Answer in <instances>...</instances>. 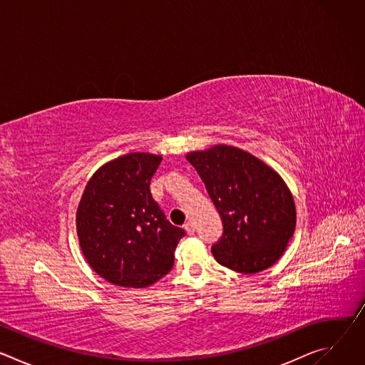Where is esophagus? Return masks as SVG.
<instances>
[{
	"label": "esophagus",
	"mask_w": 365,
	"mask_h": 365,
	"mask_svg": "<svg viewBox=\"0 0 365 365\" xmlns=\"http://www.w3.org/2000/svg\"><path fill=\"white\" fill-rule=\"evenodd\" d=\"M185 231L189 234V235H193L195 234V224L192 221H187L185 225H183Z\"/></svg>",
	"instance_id": "obj_1"
}]
</instances>
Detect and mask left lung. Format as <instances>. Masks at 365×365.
Wrapping results in <instances>:
<instances>
[{
    "label": "left lung",
    "instance_id": "1",
    "mask_svg": "<svg viewBox=\"0 0 365 365\" xmlns=\"http://www.w3.org/2000/svg\"><path fill=\"white\" fill-rule=\"evenodd\" d=\"M210 193L222 221L212 244L217 262L254 274L273 266L296 227L293 196L283 179L250 153L217 145L186 155Z\"/></svg>",
    "mask_w": 365,
    "mask_h": 365
}]
</instances>
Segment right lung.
Returning <instances> with one entry per match:
<instances>
[{"label":"right lung","instance_id":"right-lung-1","mask_svg":"<svg viewBox=\"0 0 365 365\" xmlns=\"http://www.w3.org/2000/svg\"><path fill=\"white\" fill-rule=\"evenodd\" d=\"M160 155L131 153L102 166L76 212L79 244L96 274L121 287H147L173 267L185 230L172 225L150 192Z\"/></svg>","mask_w":365,"mask_h":365}]
</instances>
